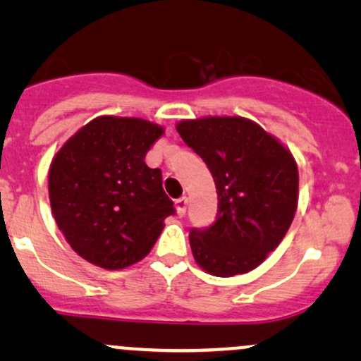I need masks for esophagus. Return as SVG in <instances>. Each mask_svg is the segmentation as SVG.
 Instances as JSON below:
<instances>
[{
	"label": "esophagus",
	"instance_id": "esophagus-1",
	"mask_svg": "<svg viewBox=\"0 0 361 361\" xmlns=\"http://www.w3.org/2000/svg\"><path fill=\"white\" fill-rule=\"evenodd\" d=\"M186 205H188V198H186V197H180L175 202L176 212H178V215H180V217H183V215L186 214Z\"/></svg>",
	"mask_w": 361,
	"mask_h": 361
}]
</instances>
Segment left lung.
I'll return each mask as SVG.
<instances>
[{
    "label": "left lung",
    "instance_id": "8db88e82",
    "mask_svg": "<svg viewBox=\"0 0 361 361\" xmlns=\"http://www.w3.org/2000/svg\"><path fill=\"white\" fill-rule=\"evenodd\" d=\"M176 130L205 161L219 198L212 226L190 233L195 261L224 279L255 270L281 243L295 215V157L275 135L244 117L181 120Z\"/></svg>",
    "mask_w": 361,
    "mask_h": 361
}]
</instances>
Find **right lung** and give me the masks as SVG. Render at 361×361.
<instances>
[{
    "instance_id": "obj_1",
    "label": "right lung",
    "mask_w": 361,
    "mask_h": 361,
    "mask_svg": "<svg viewBox=\"0 0 361 361\" xmlns=\"http://www.w3.org/2000/svg\"><path fill=\"white\" fill-rule=\"evenodd\" d=\"M164 128L137 117L102 115L71 135L49 168L57 227L82 259L122 270L146 258L175 214L161 169L146 164Z\"/></svg>"
}]
</instances>
